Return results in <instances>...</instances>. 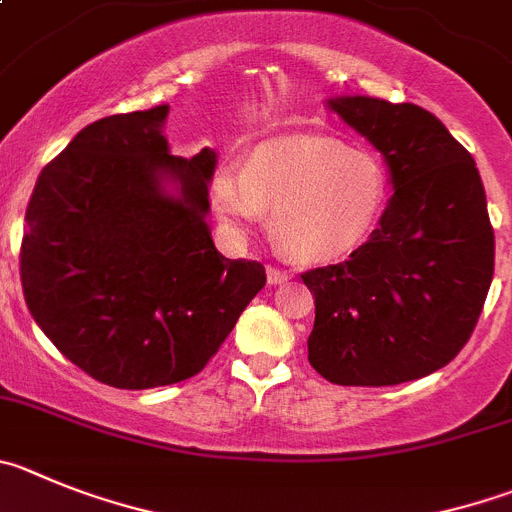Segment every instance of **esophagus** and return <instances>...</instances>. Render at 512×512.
Here are the masks:
<instances>
[{
	"label": "esophagus",
	"instance_id": "obj_1",
	"mask_svg": "<svg viewBox=\"0 0 512 512\" xmlns=\"http://www.w3.org/2000/svg\"><path fill=\"white\" fill-rule=\"evenodd\" d=\"M266 276H269L271 287H276V284H284V281H289V271L276 269V266H269V269H266Z\"/></svg>",
	"mask_w": 512,
	"mask_h": 512
}]
</instances>
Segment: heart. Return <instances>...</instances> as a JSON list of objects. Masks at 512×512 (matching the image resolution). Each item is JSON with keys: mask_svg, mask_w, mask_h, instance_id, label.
<instances>
[{"mask_svg": "<svg viewBox=\"0 0 512 512\" xmlns=\"http://www.w3.org/2000/svg\"><path fill=\"white\" fill-rule=\"evenodd\" d=\"M213 205L248 231L271 213V231L297 261H332L355 251L386 203V167L368 149L325 134H287L256 144L243 167L223 164Z\"/></svg>", "mask_w": 512, "mask_h": 512, "instance_id": "1", "label": "heart"}]
</instances>
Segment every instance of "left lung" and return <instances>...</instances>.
I'll use <instances>...</instances> for the list:
<instances>
[{
    "instance_id": "obj_1",
    "label": "left lung",
    "mask_w": 512,
    "mask_h": 512,
    "mask_svg": "<svg viewBox=\"0 0 512 512\" xmlns=\"http://www.w3.org/2000/svg\"><path fill=\"white\" fill-rule=\"evenodd\" d=\"M368 139L393 195L348 261L302 276L314 294L309 363L337 386H396L444 368L470 340L495 269L475 159L414 103L332 96Z\"/></svg>"
}]
</instances>
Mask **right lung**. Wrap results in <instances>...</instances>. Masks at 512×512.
I'll use <instances>...</instances> for the list:
<instances>
[{"label":"right lung","instance_id":"right-lung-1","mask_svg":"<svg viewBox=\"0 0 512 512\" xmlns=\"http://www.w3.org/2000/svg\"><path fill=\"white\" fill-rule=\"evenodd\" d=\"M170 106L98 119L40 172L22 236V289L55 348L126 391L205 368L264 289L256 261L210 236L218 152L175 157Z\"/></svg>","mask_w":512,"mask_h":512}]
</instances>
